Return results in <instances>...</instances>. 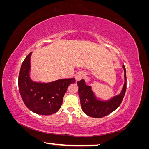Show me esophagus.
Segmentation results:
<instances>
[{
  "mask_svg": "<svg viewBox=\"0 0 149 149\" xmlns=\"http://www.w3.org/2000/svg\"><path fill=\"white\" fill-rule=\"evenodd\" d=\"M84 77V74L83 72H78V73H76L75 74V79L76 80V81H78L83 79Z\"/></svg>",
  "mask_w": 149,
  "mask_h": 149,
  "instance_id": "34e87169",
  "label": "esophagus"
}]
</instances>
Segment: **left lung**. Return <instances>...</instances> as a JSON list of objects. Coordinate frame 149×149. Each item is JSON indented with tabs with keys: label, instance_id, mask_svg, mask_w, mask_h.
<instances>
[{
	"label": "left lung",
	"instance_id": "left-lung-1",
	"mask_svg": "<svg viewBox=\"0 0 149 149\" xmlns=\"http://www.w3.org/2000/svg\"><path fill=\"white\" fill-rule=\"evenodd\" d=\"M123 68L124 71V84L121 92L107 100L98 99L93 91L91 86L86 84L84 79L77 82L81 106L83 111L87 116L95 118H102L111 113L120 106L126 91V71L124 65Z\"/></svg>",
	"mask_w": 149,
	"mask_h": 149
}]
</instances>
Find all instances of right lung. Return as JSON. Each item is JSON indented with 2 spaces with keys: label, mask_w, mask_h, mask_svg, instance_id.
Returning a JSON list of instances; mask_svg holds the SVG:
<instances>
[{
  "label": "right lung",
  "mask_w": 149,
  "mask_h": 149,
  "mask_svg": "<svg viewBox=\"0 0 149 149\" xmlns=\"http://www.w3.org/2000/svg\"><path fill=\"white\" fill-rule=\"evenodd\" d=\"M32 52L25 58L20 68L19 89L25 106L34 113L48 116L60 109L68 86L74 83V78L61 79L43 83L33 81L30 78V58Z\"/></svg>",
  "instance_id": "right-lung-1"
}]
</instances>
